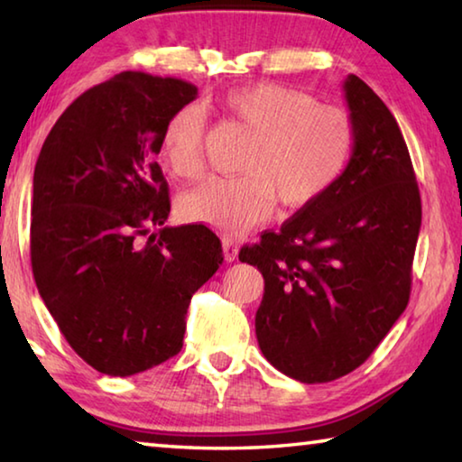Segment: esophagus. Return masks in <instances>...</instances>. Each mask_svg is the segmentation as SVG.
Listing matches in <instances>:
<instances>
[{
	"mask_svg": "<svg viewBox=\"0 0 462 462\" xmlns=\"http://www.w3.org/2000/svg\"><path fill=\"white\" fill-rule=\"evenodd\" d=\"M222 248H224V259L226 261L232 263V261L238 259V245L232 238H224Z\"/></svg>",
	"mask_w": 462,
	"mask_h": 462,
	"instance_id": "34e87169",
	"label": "esophagus"
}]
</instances>
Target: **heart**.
I'll return each instance as SVG.
<instances>
[{
  "label": "heart",
  "instance_id": "heart-1",
  "mask_svg": "<svg viewBox=\"0 0 462 462\" xmlns=\"http://www.w3.org/2000/svg\"><path fill=\"white\" fill-rule=\"evenodd\" d=\"M220 109L253 132L238 162L240 177L212 179L181 199L185 220L228 234L261 224L275 208H308L332 189L355 148V124L340 107L279 83H250L226 93ZM206 114L183 106L167 120L161 154L171 173L195 181L203 173Z\"/></svg>",
  "mask_w": 462,
  "mask_h": 462
}]
</instances>
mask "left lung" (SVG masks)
Segmentation results:
<instances>
[{
	"instance_id": "1",
	"label": "left lung",
	"mask_w": 462,
	"mask_h": 462,
	"mask_svg": "<svg viewBox=\"0 0 462 462\" xmlns=\"http://www.w3.org/2000/svg\"><path fill=\"white\" fill-rule=\"evenodd\" d=\"M355 148L330 191L238 259L263 273L256 340L301 383L361 366L410 300L421 226L420 189L393 114L356 75L344 79Z\"/></svg>"
}]
</instances>
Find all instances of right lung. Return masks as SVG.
Segmentation results:
<instances>
[{
    "label": "right lung",
    "instance_id": "right-lung-1",
    "mask_svg": "<svg viewBox=\"0 0 462 462\" xmlns=\"http://www.w3.org/2000/svg\"><path fill=\"white\" fill-rule=\"evenodd\" d=\"M195 97L193 83L124 71L77 97L38 154V293L75 353L109 377L181 350L191 295L224 261L203 224L165 226L169 185L154 156L167 120Z\"/></svg>",
    "mask_w": 462,
    "mask_h": 462
}]
</instances>
